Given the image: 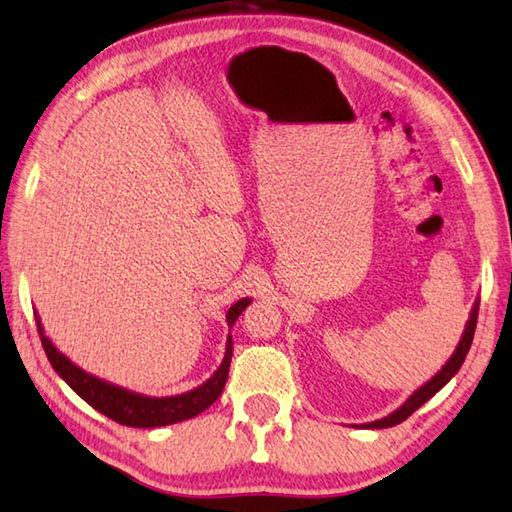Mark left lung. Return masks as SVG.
Segmentation results:
<instances>
[{
  "label": "left lung",
  "instance_id": "left-lung-1",
  "mask_svg": "<svg viewBox=\"0 0 512 512\" xmlns=\"http://www.w3.org/2000/svg\"><path fill=\"white\" fill-rule=\"evenodd\" d=\"M477 312H480V299H475L473 308H471V314H469V321H466V325H464L462 339H460L458 347H455V352L451 354L449 361L442 365L440 372H438L436 376H433L431 380H427V383H424L422 387H418L416 391H413V394H411L405 402H402V405H400L396 411H391L389 416L380 418V420H376V422L363 424L365 429H387V427H396V424H400L402 420H407L413 411L420 409L429 398L436 396L438 391H440L444 385H447L455 374L460 372L464 358H466V354H469L471 343H473V334H475V325H477Z\"/></svg>",
  "mask_w": 512,
  "mask_h": 512
}]
</instances>
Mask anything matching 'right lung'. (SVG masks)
Listing matches in <instances>:
<instances>
[{
  "mask_svg": "<svg viewBox=\"0 0 512 512\" xmlns=\"http://www.w3.org/2000/svg\"><path fill=\"white\" fill-rule=\"evenodd\" d=\"M250 299H239L233 303L226 312V323L228 328H233L239 314L246 310ZM37 319V330L41 336V345L46 350L48 361L54 372H57L65 383H68L76 394H79L90 407L101 411L103 416L112 418L118 424H125V427H138V429H154V427H167V424H176L182 420L195 418L204 409H209L213 402L220 398L224 391L226 378H228V367H231V356H233V339L231 334L226 336V352L222 358V365L215 369L209 380H204L200 387L191 391H184L178 396H145L136 394V391H129L125 387H118L114 383H107V380L88 374L79 365H74L68 356L61 354L57 347L43 332V325L39 314Z\"/></svg>",
  "mask_w": 512,
  "mask_h": 512,
  "instance_id": "obj_1",
  "label": "right lung"
}]
</instances>
